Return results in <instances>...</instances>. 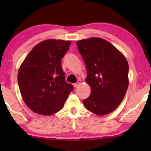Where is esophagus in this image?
Segmentation results:
<instances>
[{
	"label": "esophagus",
	"instance_id": "esophagus-1",
	"mask_svg": "<svg viewBox=\"0 0 151 151\" xmlns=\"http://www.w3.org/2000/svg\"><path fill=\"white\" fill-rule=\"evenodd\" d=\"M80 84H81V83H80V82H78L77 83H75V84H73V86L75 88H76V87H78V86H79Z\"/></svg>",
	"mask_w": 151,
	"mask_h": 151
}]
</instances>
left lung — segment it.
Masks as SVG:
<instances>
[{
	"mask_svg": "<svg viewBox=\"0 0 151 151\" xmlns=\"http://www.w3.org/2000/svg\"><path fill=\"white\" fill-rule=\"evenodd\" d=\"M86 67V82L91 95L84 106L94 114L104 115L117 109L129 86V64L124 55L108 41L89 38L77 41Z\"/></svg>",
	"mask_w": 151,
	"mask_h": 151,
	"instance_id": "1",
	"label": "left lung"
}]
</instances>
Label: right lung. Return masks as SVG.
Wrapping results in <instances>:
<instances>
[{
    "label": "right lung",
    "mask_w": 151,
    "mask_h": 151,
    "mask_svg": "<svg viewBox=\"0 0 151 151\" xmlns=\"http://www.w3.org/2000/svg\"><path fill=\"white\" fill-rule=\"evenodd\" d=\"M70 40L47 39L37 44L20 66L18 82L25 104L39 115L57 113L73 86L65 81L61 59Z\"/></svg>",
    "instance_id": "1"
}]
</instances>
